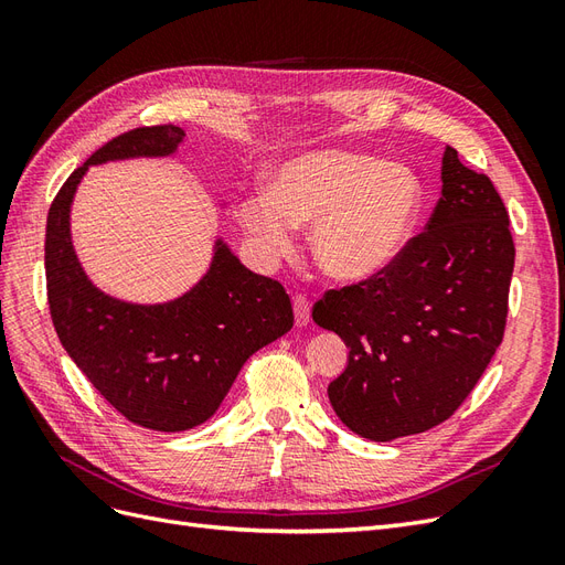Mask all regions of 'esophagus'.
I'll return each instance as SVG.
<instances>
[{"label":"esophagus","mask_w":565,"mask_h":565,"mask_svg":"<svg viewBox=\"0 0 565 565\" xmlns=\"http://www.w3.org/2000/svg\"><path fill=\"white\" fill-rule=\"evenodd\" d=\"M292 303H295V320H297L299 328H303V324L311 320V303L303 295H297L292 299Z\"/></svg>","instance_id":"1"}]
</instances>
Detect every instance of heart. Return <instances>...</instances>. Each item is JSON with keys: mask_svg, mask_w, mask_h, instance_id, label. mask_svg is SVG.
Segmentation results:
<instances>
[{"mask_svg": "<svg viewBox=\"0 0 565 565\" xmlns=\"http://www.w3.org/2000/svg\"><path fill=\"white\" fill-rule=\"evenodd\" d=\"M422 210L419 177L401 162L322 150L285 162L270 193L237 204V221L264 259H280L295 226H311V252L324 276L361 282L407 245Z\"/></svg>", "mask_w": 565, "mask_h": 565, "instance_id": "obj_1", "label": "heart"}]
</instances>
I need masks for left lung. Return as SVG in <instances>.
I'll list each match as a JSON object with an SVG mask.
<instances>
[{"label": "left lung", "mask_w": 565, "mask_h": 565, "mask_svg": "<svg viewBox=\"0 0 565 565\" xmlns=\"http://www.w3.org/2000/svg\"><path fill=\"white\" fill-rule=\"evenodd\" d=\"M440 181L429 224L396 259L313 306L320 328L349 347L330 403L370 440L422 434L455 415L504 337L516 256L504 202L450 146Z\"/></svg>", "instance_id": "left-lung-1"}]
</instances>
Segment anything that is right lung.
<instances>
[{"label": "right lung", "instance_id": "right-lung-1", "mask_svg": "<svg viewBox=\"0 0 565 565\" xmlns=\"http://www.w3.org/2000/svg\"><path fill=\"white\" fill-rule=\"evenodd\" d=\"M183 136L174 125L136 127L100 146L51 202L44 243L49 311L63 349L119 415L167 434L207 422L247 358L295 322L285 287L247 270L221 241L207 276L167 303L113 299L82 270L71 204L89 164L172 156Z\"/></svg>", "mask_w": 565, "mask_h": 565}]
</instances>
